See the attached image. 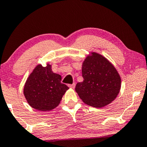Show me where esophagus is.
<instances>
[{
    "label": "esophagus",
    "mask_w": 147,
    "mask_h": 147,
    "mask_svg": "<svg viewBox=\"0 0 147 147\" xmlns=\"http://www.w3.org/2000/svg\"><path fill=\"white\" fill-rule=\"evenodd\" d=\"M68 87H70V88H72V89H74L75 87V83H72V84H70L68 85Z\"/></svg>",
    "instance_id": "1"
}]
</instances>
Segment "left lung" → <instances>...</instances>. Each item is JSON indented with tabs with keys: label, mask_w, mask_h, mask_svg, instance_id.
I'll return each mask as SVG.
<instances>
[{
	"label": "left lung",
	"mask_w": 147,
	"mask_h": 147,
	"mask_svg": "<svg viewBox=\"0 0 147 147\" xmlns=\"http://www.w3.org/2000/svg\"><path fill=\"white\" fill-rule=\"evenodd\" d=\"M83 82L75 91L86 105L102 108L112 102L120 92L121 79L115 66L103 55L91 52L82 64Z\"/></svg>",
	"instance_id": "1"
}]
</instances>
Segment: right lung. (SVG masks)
Returning <instances> with one entry per match:
<instances>
[{"label":"right lung","instance_id":"obj_1","mask_svg":"<svg viewBox=\"0 0 147 147\" xmlns=\"http://www.w3.org/2000/svg\"><path fill=\"white\" fill-rule=\"evenodd\" d=\"M62 77L54 73L51 65H37L28 77L24 94L28 105L40 111H49L56 108L69 87L61 83Z\"/></svg>","mask_w":147,"mask_h":147}]
</instances>
